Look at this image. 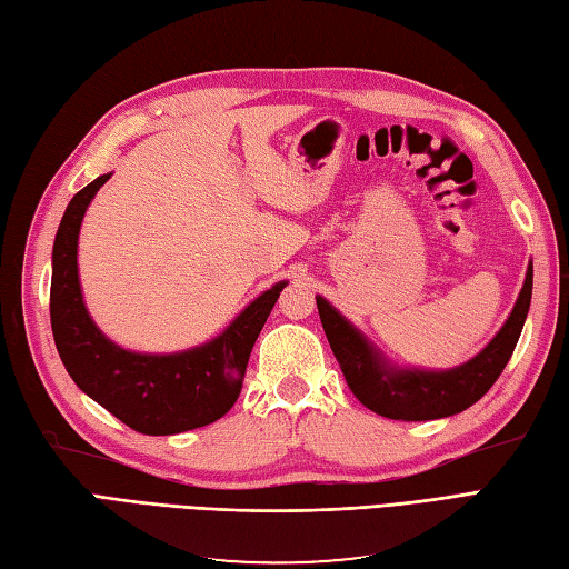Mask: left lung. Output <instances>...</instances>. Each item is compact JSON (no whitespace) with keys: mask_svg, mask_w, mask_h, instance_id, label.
Listing matches in <instances>:
<instances>
[{"mask_svg":"<svg viewBox=\"0 0 569 569\" xmlns=\"http://www.w3.org/2000/svg\"><path fill=\"white\" fill-rule=\"evenodd\" d=\"M531 293L533 261H528L521 293L499 332L470 361L439 368V371L390 361L332 302L322 296H315V300L329 347L356 400L380 417L429 421L463 412L495 386L517 349L528 308H531Z\"/></svg>","mask_w":569,"mask_h":569,"instance_id":"8db88e82","label":"left lung"}]
</instances>
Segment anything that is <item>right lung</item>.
I'll list each match as a JSON object with an SVG mask.
<instances>
[{"label":"right lung","mask_w":569,"mask_h":569,"mask_svg":"<svg viewBox=\"0 0 569 569\" xmlns=\"http://www.w3.org/2000/svg\"><path fill=\"white\" fill-rule=\"evenodd\" d=\"M109 179L111 171L74 193L52 244L50 325L60 359L79 390L140 433L171 436L213 425L240 398L249 353L288 281L263 290L203 345L171 353L123 349L91 320L77 267L84 213Z\"/></svg>","instance_id":"add662e5"}]
</instances>
